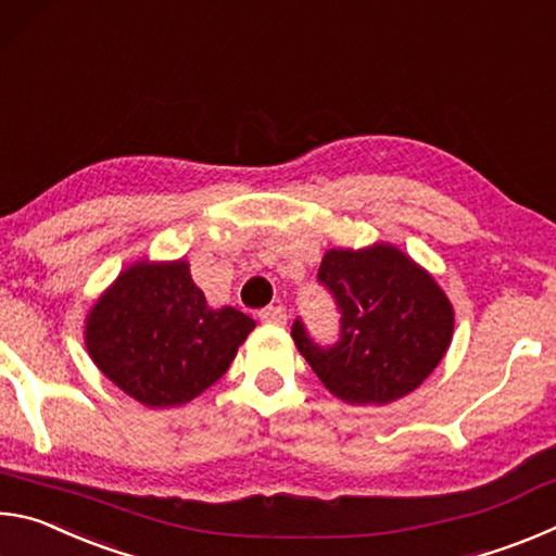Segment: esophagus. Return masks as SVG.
<instances>
[{
	"mask_svg": "<svg viewBox=\"0 0 556 556\" xmlns=\"http://www.w3.org/2000/svg\"><path fill=\"white\" fill-rule=\"evenodd\" d=\"M260 321L262 324H275V326L287 324V308L285 306H267V308H262Z\"/></svg>",
	"mask_w": 556,
	"mask_h": 556,
	"instance_id": "esophagus-1",
	"label": "esophagus"
}]
</instances>
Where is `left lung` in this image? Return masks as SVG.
<instances>
[{"label": "left lung", "mask_w": 556, "mask_h": 556, "mask_svg": "<svg viewBox=\"0 0 556 556\" xmlns=\"http://www.w3.org/2000/svg\"><path fill=\"white\" fill-rule=\"evenodd\" d=\"M318 285L336 301L338 338L321 345L301 318L291 338L336 397L388 404L425 382L454 333V308L425 269L392 244L328 250Z\"/></svg>", "instance_id": "1"}]
</instances>
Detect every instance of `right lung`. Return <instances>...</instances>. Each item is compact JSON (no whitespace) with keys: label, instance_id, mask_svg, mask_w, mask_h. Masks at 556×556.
I'll use <instances>...</instances> for the list:
<instances>
[{"label":"right lung","instance_id":"right-lung-1","mask_svg":"<svg viewBox=\"0 0 556 556\" xmlns=\"http://www.w3.org/2000/svg\"><path fill=\"white\" fill-rule=\"evenodd\" d=\"M252 328L238 308L205 304L188 262H137L92 306L86 345L129 397L178 407L223 378Z\"/></svg>","mask_w":556,"mask_h":556}]
</instances>
